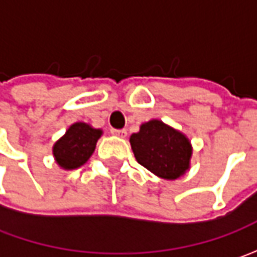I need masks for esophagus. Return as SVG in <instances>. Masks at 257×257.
Returning <instances> with one entry per match:
<instances>
[{"label":"esophagus","instance_id":"esophagus-1","mask_svg":"<svg viewBox=\"0 0 257 257\" xmlns=\"http://www.w3.org/2000/svg\"><path fill=\"white\" fill-rule=\"evenodd\" d=\"M111 134H114V136H118V137H125V136H127V130H124V128H121V130L111 128Z\"/></svg>","mask_w":257,"mask_h":257}]
</instances>
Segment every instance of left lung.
Listing matches in <instances>:
<instances>
[{"label": "left lung", "mask_w": 257, "mask_h": 257, "mask_svg": "<svg viewBox=\"0 0 257 257\" xmlns=\"http://www.w3.org/2000/svg\"><path fill=\"white\" fill-rule=\"evenodd\" d=\"M130 144L136 160L162 179L174 180L189 169L190 142L163 121L144 123L139 133L132 134Z\"/></svg>", "instance_id": "obj_1"}]
</instances>
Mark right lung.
Listing matches in <instances>:
<instances>
[{
    "instance_id": "right-lung-1",
    "label": "right lung",
    "mask_w": 257,
    "mask_h": 257,
    "mask_svg": "<svg viewBox=\"0 0 257 257\" xmlns=\"http://www.w3.org/2000/svg\"><path fill=\"white\" fill-rule=\"evenodd\" d=\"M100 136L101 130L93 128L88 124H73L54 144L53 153L57 163L67 170L83 166L93 154Z\"/></svg>"
}]
</instances>
